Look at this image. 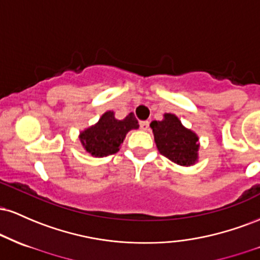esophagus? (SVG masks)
<instances>
[{"instance_id": "esophagus-1", "label": "esophagus", "mask_w": 260, "mask_h": 260, "mask_svg": "<svg viewBox=\"0 0 260 260\" xmlns=\"http://www.w3.org/2000/svg\"><path fill=\"white\" fill-rule=\"evenodd\" d=\"M139 127H140V129L147 131L149 128V121H140L139 122Z\"/></svg>"}]
</instances>
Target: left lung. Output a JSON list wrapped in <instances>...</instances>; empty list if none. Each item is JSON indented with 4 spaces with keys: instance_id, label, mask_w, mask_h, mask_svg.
<instances>
[{
    "instance_id": "left-lung-1",
    "label": "left lung",
    "mask_w": 260,
    "mask_h": 260,
    "mask_svg": "<svg viewBox=\"0 0 260 260\" xmlns=\"http://www.w3.org/2000/svg\"><path fill=\"white\" fill-rule=\"evenodd\" d=\"M150 127L161 155L182 166H190L196 162L198 137L182 126L175 115L166 113L162 121H153Z\"/></svg>"
}]
</instances>
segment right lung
I'll return each mask as SVG.
<instances>
[{"mask_svg":"<svg viewBox=\"0 0 260 260\" xmlns=\"http://www.w3.org/2000/svg\"><path fill=\"white\" fill-rule=\"evenodd\" d=\"M138 127V121L132 112L123 120H116L113 112L107 111L95 126L80 134V142L85 150L94 156H107L117 153L126 134Z\"/></svg>","mask_w":260,"mask_h":260,"instance_id":"1","label":"right lung"}]
</instances>
